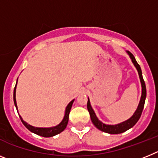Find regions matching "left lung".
Instances as JSON below:
<instances>
[{"mask_svg":"<svg viewBox=\"0 0 158 158\" xmlns=\"http://www.w3.org/2000/svg\"><path fill=\"white\" fill-rule=\"evenodd\" d=\"M127 54L130 56L131 61L133 62L134 65H135V68H136L137 70H138L139 78H140L141 85H142V96H141L140 101H139L138 107H137L136 111H135L133 115H132L130 118H128L127 120L120 123L115 124V125H107V124L104 123H102L100 120H99V118H97V116L96 115V113H95L94 110H93V107H92L91 104H90V100L88 98L87 108L89 114H90V118H91L92 122L94 124V126L96 127L97 129L100 130V131H103V132H105V133L111 134V135L121 134L123 133V132H125V131H127V130L131 129V127H133L135 126V124H136V123L138 122L139 118H140L141 115H142V110H143V107H144L145 100H146V85H145V81L144 80H143V77H142V69H141L140 65L138 64V62H137V61L135 60V58L134 57L133 54H131L130 51H127Z\"/></svg>","mask_w":158,"mask_h":158,"instance_id":"1","label":"left lung"}]
</instances>
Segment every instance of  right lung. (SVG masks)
Returning a JSON list of instances; mask_svg holds the SVG:
<instances>
[{
    "label": "right lung",
    "instance_id": "right-lung-1",
    "mask_svg": "<svg viewBox=\"0 0 158 158\" xmlns=\"http://www.w3.org/2000/svg\"><path fill=\"white\" fill-rule=\"evenodd\" d=\"M18 81V79H17ZM16 85H17V81H16ZM16 85L15 86V89H14V92H13V100H14V104H15V106L16 107V110L18 111V108H17V104H16ZM74 100H73L72 101H70L69 103V104L66 106V108H65V115H64L63 119L62 120V122L60 123L59 124H58L57 126L55 127H33L30 124H28L27 123L25 122L23 120L22 117L19 115V118L21 119L22 123L32 133L36 134L38 135H40L42 137H45V138H49V137H53L54 135H58L61 132L64 131L66 127L67 124H68V121H69V112H70L71 107H72L73 103Z\"/></svg>",
    "mask_w": 158,
    "mask_h": 158
}]
</instances>
